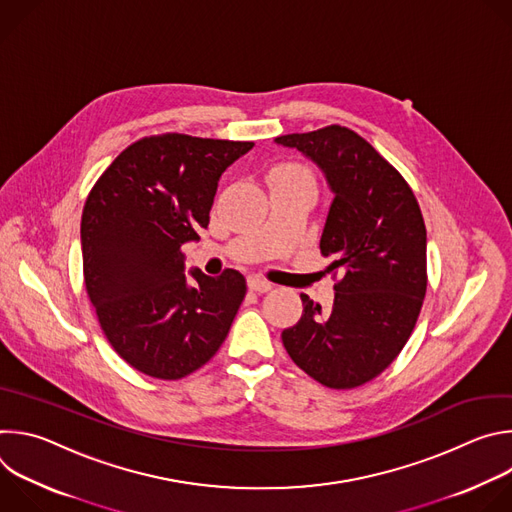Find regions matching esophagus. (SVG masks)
<instances>
[{
	"label": "esophagus",
	"instance_id": "esophagus-1",
	"mask_svg": "<svg viewBox=\"0 0 512 512\" xmlns=\"http://www.w3.org/2000/svg\"><path fill=\"white\" fill-rule=\"evenodd\" d=\"M249 289L255 291V294H265V291H269L273 287L271 281L267 279H261V277H249Z\"/></svg>",
	"mask_w": 512,
	"mask_h": 512
}]
</instances>
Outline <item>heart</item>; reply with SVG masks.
<instances>
[{
  "label": "heart",
  "mask_w": 512,
  "mask_h": 512,
  "mask_svg": "<svg viewBox=\"0 0 512 512\" xmlns=\"http://www.w3.org/2000/svg\"><path fill=\"white\" fill-rule=\"evenodd\" d=\"M269 182H314V176L304 164L287 162L269 172Z\"/></svg>",
  "instance_id": "obj_1"
}]
</instances>
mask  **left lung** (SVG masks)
<instances>
[{"mask_svg": "<svg viewBox=\"0 0 512 512\" xmlns=\"http://www.w3.org/2000/svg\"><path fill=\"white\" fill-rule=\"evenodd\" d=\"M312 158L334 202L320 239L336 298L328 312L302 294L304 312L281 332L298 367L328 389H354L399 356L427 289V235L419 202L373 145L342 125L275 139Z\"/></svg>", "mask_w": 512, "mask_h": 512, "instance_id": "1", "label": "left lung"}]
</instances>
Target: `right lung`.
Listing matches in <instances>:
<instances>
[{
	"label": "right lung",
	"mask_w": 512,
	"mask_h": 512,
	"mask_svg": "<svg viewBox=\"0 0 512 512\" xmlns=\"http://www.w3.org/2000/svg\"><path fill=\"white\" fill-rule=\"evenodd\" d=\"M253 141L186 133L141 137L91 188L83 218V273L97 320L135 371L178 381L225 342L245 300L235 269L184 275L182 245L206 229L218 178Z\"/></svg>",
	"instance_id": "1"
}]
</instances>
